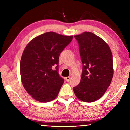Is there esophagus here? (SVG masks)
I'll list each match as a JSON object with an SVG mask.
<instances>
[{"label": "esophagus", "instance_id": "obj_1", "mask_svg": "<svg viewBox=\"0 0 130 130\" xmlns=\"http://www.w3.org/2000/svg\"><path fill=\"white\" fill-rule=\"evenodd\" d=\"M70 80V77H65V80L67 81V82H69Z\"/></svg>", "mask_w": 130, "mask_h": 130}]
</instances>
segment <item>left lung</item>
Returning a JSON list of instances; mask_svg holds the SVG:
<instances>
[{
	"label": "left lung",
	"instance_id": "obj_1",
	"mask_svg": "<svg viewBox=\"0 0 130 130\" xmlns=\"http://www.w3.org/2000/svg\"><path fill=\"white\" fill-rule=\"evenodd\" d=\"M78 41L83 63L81 81L73 89L85 102L99 99L106 92L113 76V58L108 44L91 32L74 36Z\"/></svg>",
	"mask_w": 130,
	"mask_h": 130
}]
</instances>
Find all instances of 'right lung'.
I'll list each match as a JSON object with an SVG mask.
<instances>
[{
  "label": "right lung",
  "mask_w": 130,
  "mask_h": 130,
  "mask_svg": "<svg viewBox=\"0 0 130 130\" xmlns=\"http://www.w3.org/2000/svg\"><path fill=\"white\" fill-rule=\"evenodd\" d=\"M72 39L73 36L47 32L35 37L24 49L20 62L21 81L35 100L46 103L58 96L64 82L58 72L59 57Z\"/></svg>",
  "instance_id": "add662e5"
}]
</instances>
